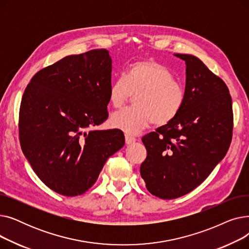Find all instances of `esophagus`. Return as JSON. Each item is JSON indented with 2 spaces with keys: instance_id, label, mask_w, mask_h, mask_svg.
Instances as JSON below:
<instances>
[{
  "instance_id": "obj_1",
  "label": "esophagus",
  "mask_w": 249,
  "mask_h": 249,
  "mask_svg": "<svg viewBox=\"0 0 249 249\" xmlns=\"http://www.w3.org/2000/svg\"><path fill=\"white\" fill-rule=\"evenodd\" d=\"M136 141V139L132 136H130L128 134H125V142L126 144H131V143H134Z\"/></svg>"
}]
</instances>
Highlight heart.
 Instances as JSON below:
<instances>
[{"mask_svg": "<svg viewBox=\"0 0 249 249\" xmlns=\"http://www.w3.org/2000/svg\"><path fill=\"white\" fill-rule=\"evenodd\" d=\"M132 95H136L135 107L116 112L111 117L112 126L127 134H138L151 123L167 125L178 117L186 102L185 88L153 58H142L130 64L125 75L112 82L108 99L114 108L119 109Z\"/></svg>", "mask_w": 249, "mask_h": 249, "instance_id": "b5f03b06", "label": "heart"}]
</instances>
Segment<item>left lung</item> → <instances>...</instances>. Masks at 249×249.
Segmentation results:
<instances>
[{"label": "left lung", "instance_id": "obj_1", "mask_svg": "<svg viewBox=\"0 0 249 249\" xmlns=\"http://www.w3.org/2000/svg\"><path fill=\"white\" fill-rule=\"evenodd\" d=\"M186 62V102L174 121L142 137L147 156L140 175L160 199L181 197L223 160L233 131L232 100L226 84L194 55Z\"/></svg>", "mask_w": 249, "mask_h": 249}]
</instances>
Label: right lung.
I'll return each mask as SVG.
<instances>
[{
    "label": "right lung",
    "instance_id": "add662e5",
    "mask_svg": "<svg viewBox=\"0 0 249 249\" xmlns=\"http://www.w3.org/2000/svg\"><path fill=\"white\" fill-rule=\"evenodd\" d=\"M111 72L109 51L93 49L40 70L25 89L19 112L22 151L43 184L62 196L86 193L124 146L119 129L88 131L108 118Z\"/></svg>",
    "mask_w": 249,
    "mask_h": 249
}]
</instances>
